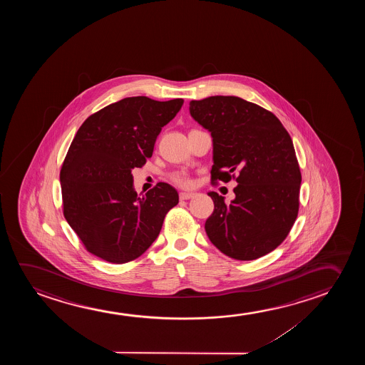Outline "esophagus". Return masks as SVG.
<instances>
[{
  "mask_svg": "<svg viewBox=\"0 0 365 365\" xmlns=\"http://www.w3.org/2000/svg\"><path fill=\"white\" fill-rule=\"evenodd\" d=\"M193 197H195V193H192V192H180V200H190Z\"/></svg>",
  "mask_w": 365,
  "mask_h": 365,
  "instance_id": "obj_1",
  "label": "esophagus"
}]
</instances>
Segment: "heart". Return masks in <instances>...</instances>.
<instances>
[{
	"label": "heart",
	"instance_id": "1",
	"mask_svg": "<svg viewBox=\"0 0 365 365\" xmlns=\"http://www.w3.org/2000/svg\"><path fill=\"white\" fill-rule=\"evenodd\" d=\"M172 180H173L175 185H180V187H190L192 185L190 177L185 173H182V172H177V173L172 175Z\"/></svg>",
	"mask_w": 365,
	"mask_h": 365
}]
</instances>
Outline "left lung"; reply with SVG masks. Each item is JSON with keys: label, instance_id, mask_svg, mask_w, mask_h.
Here are the masks:
<instances>
[{"label": "left lung", "instance_id": "8db88e82", "mask_svg": "<svg viewBox=\"0 0 365 365\" xmlns=\"http://www.w3.org/2000/svg\"><path fill=\"white\" fill-rule=\"evenodd\" d=\"M190 113L213 142L212 180L237 175L235 198L210 192L215 210L205 233L223 253L237 260L268 255L285 240L299 208L302 175L294 147L269 110L235 96L190 101Z\"/></svg>", "mask_w": 365, "mask_h": 365}]
</instances>
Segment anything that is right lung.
<instances>
[{
    "label": "right lung",
    "mask_w": 365,
    "mask_h": 365,
    "mask_svg": "<svg viewBox=\"0 0 365 365\" xmlns=\"http://www.w3.org/2000/svg\"><path fill=\"white\" fill-rule=\"evenodd\" d=\"M183 102L127 97L90 115L77 130L61 168L63 215L101 259L122 264L143 255L178 203L177 190L165 182L137 195L132 170L152 157L162 127Z\"/></svg>",
    "instance_id": "1"
}]
</instances>
